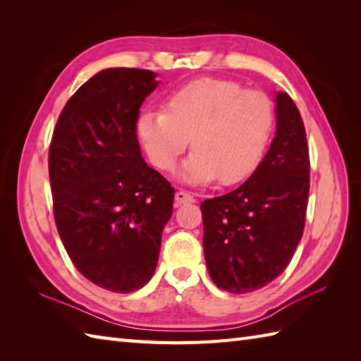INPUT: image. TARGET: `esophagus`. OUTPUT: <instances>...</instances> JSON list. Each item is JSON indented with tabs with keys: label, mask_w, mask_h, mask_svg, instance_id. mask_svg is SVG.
Segmentation results:
<instances>
[{
	"label": "esophagus",
	"mask_w": 361,
	"mask_h": 361,
	"mask_svg": "<svg viewBox=\"0 0 361 361\" xmlns=\"http://www.w3.org/2000/svg\"><path fill=\"white\" fill-rule=\"evenodd\" d=\"M175 202L178 204H188V203H194L195 198L194 195L186 192V190H178V192L175 194Z\"/></svg>",
	"instance_id": "34e87169"
}]
</instances>
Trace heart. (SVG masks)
I'll return each mask as SVG.
<instances>
[{
	"label": "heart",
	"mask_w": 361,
	"mask_h": 361,
	"mask_svg": "<svg viewBox=\"0 0 361 361\" xmlns=\"http://www.w3.org/2000/svg\"><path fill=\"white\" fill-rule=\"evenodd\" d=\"M273 127L270 97L219 78L195 79L171 91L163 111L144 110L136 119L142 149L159 171H171L190 137L194 152L176 172L188 185L243 181L262 161Z\"/></svg>",
	"instance_id": "obj_1"
}]
</instances>
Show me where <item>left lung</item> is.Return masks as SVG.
<instances>
[{
    "label": "left lung",
    "instance_id": "obj_1",
    "mask_svg": "<svg viewBox=\"0 0 361 361\" xmlns=\"http://www.w3.org/2000/svg\"><path fill=\"white\" fill-rule=\"evenodd\" d=\"M276 133L267 155L240 188L202 203L203 250L214 283L250 293L286 270L302 237L310 163L304 122L278 91Z\"/></svg>",
    "mask_w": 361,
    "mask_h": 361
}]
</instances>
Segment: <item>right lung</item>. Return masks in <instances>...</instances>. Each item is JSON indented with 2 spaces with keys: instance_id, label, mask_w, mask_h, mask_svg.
<instances>
[{
  "instance_id": "1",
  "label": "right lung",
  "mask_w": 361,
  "mask_h": 361,
  "mask_svg": "<svg viewBox=\"0 0 361 361\" xmlns=\"http://www.w3.org/2000/svg\"><path fill=\"white\" fill-rule=\"evenodd\" d=\"M157 73L109 68L66 102L49 149V181L60 239L96 286L130 293L158 264L175 189L145 163L136 136Z\"/></svg>"
}]
</instances>
